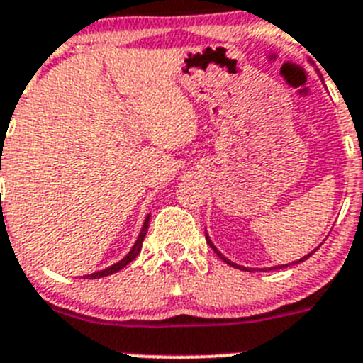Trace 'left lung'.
<instances>
[{"label": "left lung", "mask_w": 363, "mask_h": 363, "mask_svg": "<svg viewBox=\"0 0 363 363\" xmlns=\"http://www.w3.org/2000/svg\"><path fill=\"white\" fill-rule=\"evenodd\" d=\"M206 240H208V244H210V246H211V247H213V251H215V253H217V255H218V257H220V259H222V260H224V262H226V264H230V266H233V267H238V269H244V271H251V267H244V266H238V264L231 262V260H230V259H226V257H224V255H222V253H220V251H218V250H217V247H215V246H213V242H211V240H210V237H208V233H206ZM316 250H318V247H316ZM316 250H313V251H311V253H308V255H306V257H302V259L295 260V262H291V264H298V262H303V260H306V259H309V257H311V255H313V253H315V251H316ZM291 264H282V266H273V267H269V269H280V267H284V266H291Z\"/></svg>", "instance_id": "left-lung-1"}]
</instances>
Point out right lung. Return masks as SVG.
I'll list each match as a JSON object with an SVG mask.
<instances>
[{"label":"right lung","instance_id":"obj_1","mask_svg":"<svg viewBox=\"0 0 363 363\" xmlns=\"http://www.w3.org/2000/svg\"><path fill=\"white\" fill-rule=\"evenodd\" d=\"M148 222H150V215H146V220H145V224H143L141 233H139V237H137L135 244H133V247L128 251V255H126L125 259H121L119 262H116V264H113V266L106 267V269H101V271H96V273H92V275H86V279H101V277H108V275H112V273H117V271H119V269H123V267H125L126 264L132 262V260L135 259L137 255H139V251H141L143 240H145L146 231H148Z\"/></svg>","mask_w":363,"mask_h":363}]
</instances>
